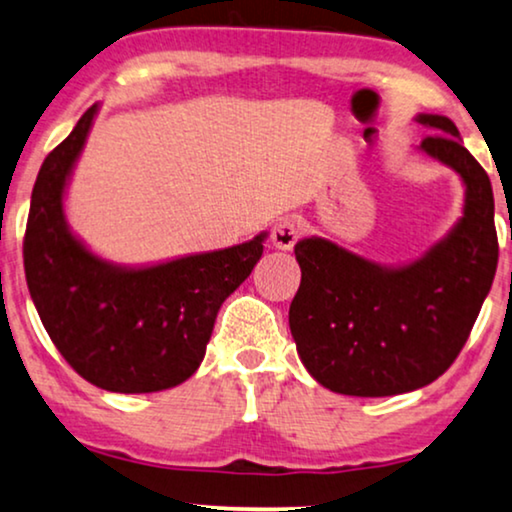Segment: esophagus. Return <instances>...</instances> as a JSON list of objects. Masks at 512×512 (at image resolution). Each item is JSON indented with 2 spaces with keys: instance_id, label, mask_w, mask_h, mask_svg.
<instances>
[{
  "instance_id": "1",
  "label": "esophagus",
  "mask_w": 512,
  "mask_h": 512,
  "mask_svg": "<svg viewBox=\"0 0 512 512\" xmlns=\"http://www.w3.org/2000/svg\"><path fill=\"white\" fill-rule=\"evenodd\" d=\"M299 236H302V227H299V222L290 220V217H283V220H278L271 227V245L276 250H292Z\"/></svg>"
}]
</instances>
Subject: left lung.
Listing matches in <instances>:
<instances>
[{
	"mask_svg": "<svg viewBox=\"0 0 512 512\" xmlns=\"http://www.w3.org/2000/svg\"><path fill=\"white\" fill-rule=\"evenodd\" d=\"M414 121L431 131L419 152L461 177L454 227L403 264L374 262L320 236L295 245L302 283L290 332L311 377L335 393L384 398L428 386L459 356L492 290L499 241L489 175L447 117Z\"/></svg>",
	"mask_w": 512,
	"mask_h": 512,
	"instance_id": "obj_1",
	"label": "left lung"
}]
</instances>
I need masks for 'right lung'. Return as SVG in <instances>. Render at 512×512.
Wrapping results in <instances>:
<instances>
[{
  "mask_svg": "<svg viewBox=\"0 0 512 512\" xmlns=\"http://www.w3.org/2000/svg\"><path fill=\"white\" fill-rule=\"evenodd\" d=\"M98 109H86L39 168L23 243L27 288L56 349L86 381L112 393L166 391L199 370L217 311L260 262L267 231L152 264L93 252L67 222L65 196Z\"/></svg>",
  "mask_w": 512,
  "mask_h": 512,
  "instance_id": "right-lung-1",
  "label": "right lung"
}]
</instances>
